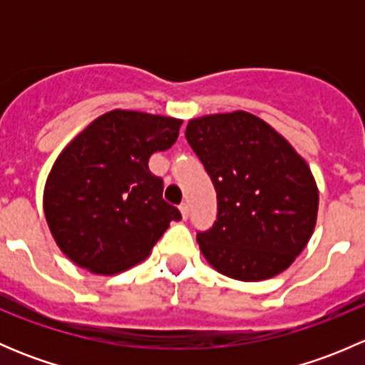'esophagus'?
I'll return each instance as SVG.
<instances>
[{
  "label": "esophagus",
  "instance_id": "esophagus-1",
  "mask_svg": "<svg viewBox=\"0 0 365 365\" xmlns=\"http://www.w3.org/2000/svg\"><path fill=\"white\" fill-rule=\"evenodd\" d=\"M180 213H182V219H183V220L189 219V215H190L189 205H187V203H182V205H180Z\"/></svg>",
  "mask_w": 365,
  "mask_h": 365
}]
</instances>
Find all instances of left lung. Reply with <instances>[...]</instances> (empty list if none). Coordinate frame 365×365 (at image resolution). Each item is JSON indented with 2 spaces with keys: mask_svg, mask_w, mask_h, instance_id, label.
Instances as JSON below:
<instances>
[{
  "mask_svg": "<svg viewBox=\"0 0 365 365\" xmlns=\"http://www.w3.org/2000/svg\"><path fill=\"white\" fill-rule=\"evenodd\" d=\"M185 138L217 192L215 224L197 235L210 267L244 282L288 270L318 219V185L304 157L247 111L192 118Z\"/></svg>",
  "mask_w": 365,
  "mask_h": 365,
  "instance_id": "8db88e82",
  "label": "left lung"
}]
</instances>
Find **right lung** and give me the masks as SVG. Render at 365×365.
<instances>
[{"label": "right lung", "instance_id": "obj_1", "mask_svg": "<svg viewBox=\"0 0 365 365\" xmlns=\"http://www.w3.org/2000/svg\"><path fill=\"white\" fill-rule=\"evenodd\" d=\"M183 120L141 111L101 114L63 148L43 187V213L77 267L116 275L145 261L178 208L162 200L150 157L176 143Z\"/></svg>", "mask_w": 365, "mask_h": 365}]
</instances>
